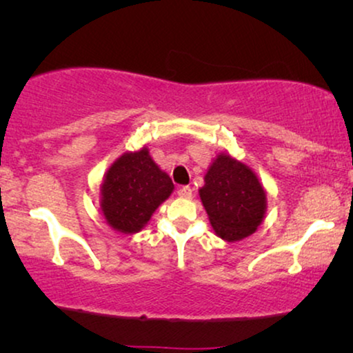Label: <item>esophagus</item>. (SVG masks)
Masks as SVG:
<instances>
[{"label": "esophagus", "instance_id": "1", "mask_svg": "<svg viewBox=\"0 0 353 353\" xmlns=\"http://www.w3.org/2000/svg\"><path fill=\"white\" fill-rule=\"evenodd\" d=\"M178 197H181V199H191L192 190L190 186H181L180 190H178Z\"/></svg>", "mask_w": 353, "mask_h": 353}]
</instances>
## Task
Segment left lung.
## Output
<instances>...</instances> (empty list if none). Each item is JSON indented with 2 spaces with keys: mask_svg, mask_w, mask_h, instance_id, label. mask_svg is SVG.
<instances>
[{
  "mask_svg": "<svg viewBox=\"0 0 353 353\" xmlns=\"http://www.w3.org/2000/svg\"><path fill=\"white\" fill-rule=\"evenodd\" d=\"M199 197L215 234L226 243L254 234L267 214V190L257 173L228 152L214 157Z\"/></svg>",
  "mask_w": 353,
  "mask_h": 353,
  "instance_id": "obj_1",
  "label": "left lung"
}]
</instances>
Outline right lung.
I'll use <instances>...</instances> for the list:
<instances>
[{
    "label": "right lung",
    "instance_id": "add662e5",
    "mask_svg": "<svg viewBox=\"0 0 353 353\" xmlns=\"http://www.w3.org/2000/svg\"><path fill=\"white\" fill-rule=\"evenodd\" d=\"M173 190L170 176L154 162L148 146L123 152L104 173L101 214L114 231L139 233Z\"/></svg>",
    "mask_w": 353,
    "mask_h": 353
}]
</instances>
